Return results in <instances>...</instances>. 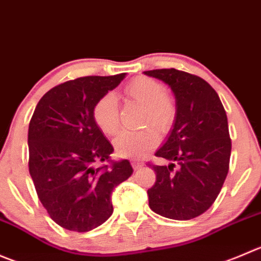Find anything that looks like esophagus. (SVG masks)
<instances>
[{
	"label": "esophagus",
	"instance_id": "obj_1",
	"mask_svg": "<svg viewBox=\"0 0 261 261\" xmlns=\"http://www.w3.org/2000/svg\"><path fill=\"white\" fill-rule=\"evenodd\" d=\"M131 166H133L134 169H138L140 168V167H143L144 163L140 161H131Z\"/></svg>",
	"mask_w": 261,
	"mask_h": 261
}]
</instances>
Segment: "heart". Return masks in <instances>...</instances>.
<instances>
[{
	"instance_id": "heart-1",
	"label": "heart",
	"mask_w": 261,
	"mask_h": 261,
	"mask_svg": "<svg viewBox=\"0 0 261 261\" xmlns=\"http://www.w3.org/2000/svg\"><path fill=\"white\" fill-rule=\"evenodd\" d=\"M128 97L145 106V123H153L161 131H168L177 115L176 103L164 93L161 83L150 77H136L126 87ZM93 117L98 127L107 135H115L120 128V112L115 93L102 95L93 108ZM159 141V134L154 127L139 131H122L116 138L115 146L118 154L131 158L143 156Z\"/></svg>"
}]
</instances>
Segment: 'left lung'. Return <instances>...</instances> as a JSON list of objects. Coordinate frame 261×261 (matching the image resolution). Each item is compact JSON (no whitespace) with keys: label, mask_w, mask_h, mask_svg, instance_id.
Segmentation results:
<instances>
[{"label":"left lung","mask_w":261,"mask_h":261,"mask_svg":"<svg viewBox=\"0 0 261 261\" xmlns=\"http://www.w3.org/2000/svg\"><path fill=\"white\" fill-rule=\"evenodd\" d=\"M144 74L171 88L177 108L173 128L155 153L172 163L148 164L156 173L148 190L149 206L174 221L196 218L216 201L228 173L232 144L226 111L216 90L196 75L176 69ZM173 161L180 166L177 171Z\"/></svg>","instance_id":"1"}]
</instances>
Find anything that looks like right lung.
<instances>
[{
	"label": "right lung",
	"instance_id": "obj_1",
	"mask_svg": "<svg viewBox=\"0 0 261 261\" xmlns=\"http://www.w3.org/2000/svg\"><path fill=\"white\" fill-rule=\"evenodd\" d=\"M126 74L84 76L52 88L38 102L28 131L29 172L40 203L62 228L88 232L113 213V189L133 174L93 117L102 95Z\"/></svg>",
	"mask_w": 261,
	"mask_h": 261
}]
</instances>
